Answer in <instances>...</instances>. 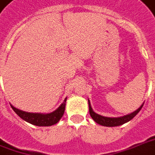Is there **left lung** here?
I'll return each mask as SVG.
<instances>
[{"mask_svg":"<svg viewBox=\"0 0 155 155\" xmlns=\"http://www.w3.org/2000/svg\"><path fill=\"white\" fill-rule=\"evenodd\" d=\"M144 104V103H143ZM143 104H141V106L136 110L134 112H131L130 114L123 116V117H104L101 115L96 113L94 111V110L91 106L90 104V100L88 99V104H89V112H90V116L92 117V118L94 119L97 124H99L100 125L105 126V127H116V126H120L125 123H128L129 121H130L132 118H134L136 116V114L141 110V109L143 106Z\"/></svg>","mask_w":155,"mask_h":155,"instance_id":"1","label":"left lung"}]
</instances>
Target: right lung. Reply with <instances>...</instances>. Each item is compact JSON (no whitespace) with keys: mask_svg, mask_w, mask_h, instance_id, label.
I'll return each mask as SVG.
<instances>
[{"mask_svg":"<svg viewBox=\"0 0 155 155\" xmlns=\"http://www.w3.org/2000/svg\"><path fill=\"white\" fill-rule=\"evenodd\" d=\"M67 98L63 100L60 106L51 113H36V112H26L24 110L17 109L14 105L10 104L15 113L25 122L36 126H51L57 124L64 114Z\"/></svg>","mask_w":155,"mask_h":155,"instance_id":"add662e5","label":"right lung"}]
</instances>
